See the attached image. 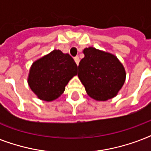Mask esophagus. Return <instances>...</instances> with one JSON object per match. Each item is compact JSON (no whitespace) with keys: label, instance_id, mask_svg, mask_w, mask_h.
<instances>
[{"label":"esophagus","instance_id":"esophagus-1","mask_svg":"<svg viewBox=\"0 0 151 151\" xmlns=\"http://www.w3.org/2000/svg\"><path fill=\"white\" fill-rule=\"evenodd\" d=\"M74 61H75L76 64H77V66H78V64H79V62H80V59H79V57L76 56L74 58Z\"/></svg>","mask_w":151,"mask_h":151}]
</instances>
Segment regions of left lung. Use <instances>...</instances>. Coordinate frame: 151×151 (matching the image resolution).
Wrapping results in <instances>:
<instances>
[{"label":"left lung","mask_w":151,"mask_h":151,"mask_svg":"<svg viewBox=\"0 0 151 151\" xmlns=\"http://www.w3.org/2000/svg\"><path fill=\"white\" fill-rule=\"evenodd\" d=\"M79 63L78 78L85 91L96 101L112 99L122 89L126 78L124 66L110 52L88 47Z\"/></svg>","instance_id":"obj_1"}]
</instances>
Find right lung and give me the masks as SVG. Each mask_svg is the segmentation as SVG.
I'll list each match as a JSON object with an SVG mask.
<instances>
[{"instance_id": "1", "label": "right lung", "mask_w": 151, "mask_h": 151, "mask_svg": "<svg viewBox=\"0 0 151 151\" xmlns=\"http://www.w3.org/2000/svg\"><path fill=\"white\" fill-rule=\"evenodd\" d=\"M77 73L78 66L70 55L55 49L33 63L27 82L38 99L51 102L63 93Z\"/></svg>"}]
</instances>
